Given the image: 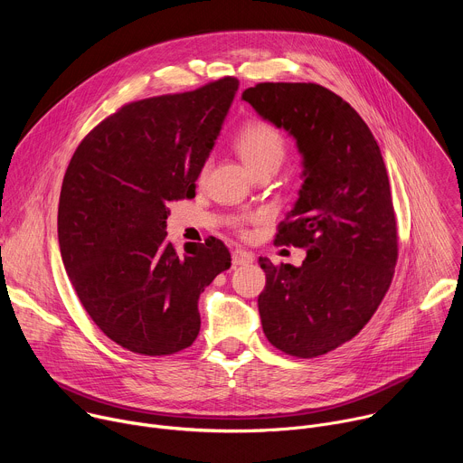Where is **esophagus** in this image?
Masks as SVG:
<instances>
[{
	"instance_id": "esophagus-1",
	"label": "esophagus",
	"mask_w": 463,
	"mask_h": 463,
	"mask_svg": "<svg viewBox=\"0 0 463 463\" xmlns=\"http://www.w3.org/2000/svg\"><path fill=\"white\" fill-rule=\"evenodd\" d=\"M254 256L243 249L232 250V266H247V263H252Z\"/></svg>"
}]
</instances>
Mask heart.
Segmentation results:
<instances>
[{
	"instance_id": "heart-1",
	"label": "heart",
	"mask_w": 463,
	"mask_h": 463,
	"mask_svg": "<svg viewBox=\"0 0 463 463\" xmlns=\"http://www.w3.org/2000/svg\"><path fill=\"white\" fill-rule=\"evenodd\" d=\"M234 146L256 175L266 170L277 172L288 154L284 134L266 120L247 122L238 131Z\"/></svg>"
}]
</instances>
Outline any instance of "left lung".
<instances>
[{"label":"left lung","instance_id":"1","mask_svg":"<svg viewBox=\"0 0 463 463\" xmlns=\"http://www.w3.org/2000/svg\"><path fill=\"white\" fill-rule=\"evenodd\" d=\"M241 99L304 157L298 200L275 243L307 254L300 268L258 260L263 334L288 355H324L361 332L392 284L398 225L384 161L361 115L318 84L261 82Z\"/></svg>","mask_w":463,"mask_h":463}]
</instances>
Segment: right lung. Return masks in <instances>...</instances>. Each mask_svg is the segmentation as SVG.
I'll return each instance as SVG.
<instances>
[{
	"label": "right lung",
	"instance_id": "obj_1",
	"mask_svg": "<svg viewBox=\"0 0 463 463\" xmlns=\"http://www.w3.org/2000/svg\"><path fill=\"white\" fill-rule=\"evenodd\" d=\"M238 86L223 77L124 104L90 131L65 170L58 203L65 273L104 335L134 354L188 348L202 326L200 295L231 268L223 241L177 252L165 229L166 203L195 195Z\"/></svg>",
	"mask_w": 463,
	"mask_h": 463
}]
</instances>
